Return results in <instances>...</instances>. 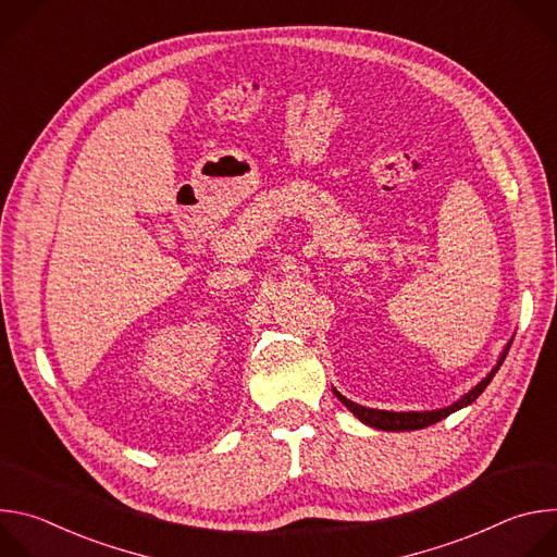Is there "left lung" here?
<instances>
[{
	"instance_id": "obj_1",
	"label": "left lung",
	"mask_w": 557,
	"mask_h": 557,
	"mask_svg": "<svg viewBox=\"0 0 557 557\" xmlns=\"http://www.w3.org/2000/svg\"><path fill=\"white\" fill-rule=\"evenodd\" d=\"M509 348H511V342L505 346V350H503L498 363L492 368V372H490L479 385H473L467 394L460 396V399H458L456 404H451V406H447V408H441V410H430V412H387V410H372V408H363V406H359V404L346 399V396L339 394L335 387H333V392H335L337 399H339L361 423H366V425H370V428H374V430H385V432H410V430H421V428H428V425H432V423H438L441 419L449 417L451 412H456V410H460V408H467L469 404H473L475 399H479V396L483 394V389H485V387L490 385V381L494 379V374L500 370V366H503V361H505Z\"/></svg>"
}]
</instances>
